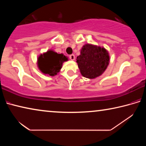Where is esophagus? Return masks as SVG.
Segmentation results:
<instances>
[{
	"mask_svg": "<svg viewBox=\"0 0 146 146\" xmlns=\"http://www.w3.org/2000/svg\"><path fill=\"white\" fill-rule=\"evenodd\" d=\"M70 60H75V55H73V54H72V55H70Z\"/></svg>",
	"mask_w": 146,
	"mask_h": 146,
	"instance_id": "34e87169",
	"label": "esophagus"
}]
</instances>
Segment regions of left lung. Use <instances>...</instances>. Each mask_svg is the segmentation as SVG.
Instances as JSON below:
<instances>
[{"label": "left lung", "instance_id": "1", "mask_svg": "<svg viewBox=\"0 0 146 146\" xmlns=\"http://www.w3.org/2000/svg\"><path fill=\"white\" fill-rule=\"evenodd\" d=\"M110 58L108 50L104 47L86 44L76 57V62L81 75L93 79L104 73L110 64Z\"/></svg>", "mask_w": 146, "mask_h": 146}]
</instances>
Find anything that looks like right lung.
Wrapping results in <instances>:
<instances>
[{"instance_id":"1","label":"right lung","mask_w":146,"mask_h":146,"mask_svg":"<svg viewBox=\"0 0 146 146\" xmlns=\"http://www.w3.org/2000/svg\"><path fill=\"white\" fill-rule=\"evenodd\" d=\"M68 60V56L63 53L58 54L53 50L49 49L40 54L37 58V66L44 75L55 76L60 71L64 62Z\"/></svg>"}]
</instances>
